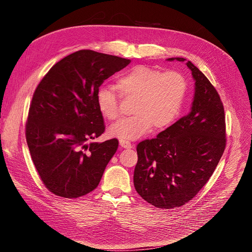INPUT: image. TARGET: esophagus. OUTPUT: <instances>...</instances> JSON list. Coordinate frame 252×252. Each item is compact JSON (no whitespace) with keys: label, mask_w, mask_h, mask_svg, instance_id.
Masks as SVG:
<instances>
[{"label":"esophagus","mask_w":252,"mask_h":252,"mask_svg":"<svg viewBox=\"0 0 252 252\" xmlns=\"http://www.w3.org/2000/svg\"><path fill=\"white\" fill-rule=\"evenodd\" d=\"M119 145H121V146L123 148H125V149L131 148V144L128 141H126V140H123V139L119 140Z\"/></svg>","instance_id":"esophagus-1"}]
</instances>
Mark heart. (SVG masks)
<instances>
[{"label": "heart", "instance_id": "b5f03b06", "mask_svg": "<svg viewBox=\"0 0 252 252\" xmlns=\"http://www.w3.org/2000/svg\"><path fill=\"white\" fill-rule=\"evenodd\" d=\"M118 90L127 98L135 99L133 112L112 125V137L136 140L152 127L160 129L168 126L179 115L187 92V82L181 73L159 70L149 66L138 65L117 81ZM101 114L110 121L119 115V103L110 87H101L96 95Z\"/></svg>", "mask_w": 252, "mask_h": 252}]
</instances>
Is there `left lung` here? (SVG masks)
I'll return each mask as SVG.
<instances>
[{
	"label": "left lung",
	"instance_id": "1",
	"mask_svg": "<svg viewBox=\"0 0 252 252\" xmlns=\"http://www.w3.org/2000/svg\"><path fill=\"white\" fill-rule=\"evenodd\" d=\"M195 82L190 112L157 135L138 144L134 185L139 195L158 208L180 207L207 183L226 147L220 98L207 77L185 58Z\"/></svg>",
	"mask_w": 252,
	"mask_h": 252
}]
</instances>
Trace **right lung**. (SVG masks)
<instances>
[{"label":"right lung","mask_w":252,"mask_h":252,"mask_svg":"<svg viewBox=\"0 0 252 252\" xmlns=\"http://www.w3.org/2000/svg\"><path fill=\"white\" fill-rule=\"evenodd\" d=\"M129 63L81 50L57 62L38 84L25 134L33 164L52 193L77 198L97 188L118 141L88 144L105 129L96 95L105 79Z\"/></svg>","instance_id":"obj_1"}]
</instances>
